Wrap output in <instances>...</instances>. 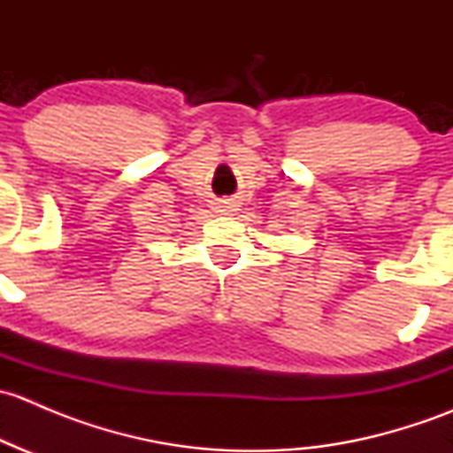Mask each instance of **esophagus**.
Returning <instances> with one entry per match:
<instances>
[{
	"label": "esophagus",
	"mask_w": 453,
	"mask_h": 453,
	"mask_svg": "<svg viewBox=\"0 0 453 453\" xmlns=\"http://www.w3.org/2000/svg\"><path fill=\"white\" fill-rule=\"evenodd\" d=\"M214 210H217L219 214H232L236 210V203H234V201H230V199H221V201H217V203H214Z\"/></svg>",
	"instance_id": "obj_1"
}]
</instances>
